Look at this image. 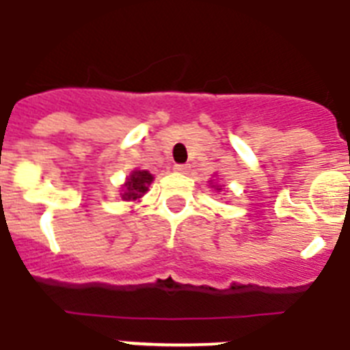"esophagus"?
<instances>
[{"label":"esophagus","instance_id":"1","mask_svg":"<svg viewBox=\"0 0 350 350\" xmlns=\"http://www.w3.org/2000/svg\"><path fill=\"white\" fill-rule=\"evenodd\" d=\"M174 170L176 172H180V174H187L190 170V165H187V163H176Z\"/></svg>","mask_w":350,"mask_h":350}]
</instances>
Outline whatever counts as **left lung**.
Masks as SVG:
<instances>
[{
  "label": "left lung",
  "instance_id": "left-lung-1",
  "mask_svg": "<svg viewBox=\"0 0 350 350\" xmlns=\"http://www.w3.org/2000/svg\"><path fill=\"white\" fill-rule=\"evenodd\" d=\"M212 187H215V190H221V187H217V185H212Z\"/></svg>",
  "mask_w": 350,
  "mask_h": 350
}]
</instances>
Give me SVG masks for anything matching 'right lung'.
<instances>
[{
    "label": "right lung",
    "mask_w": 350,
    "mask_h": 350,
    "mask_svg": "<svg viewBox=\"0 0 350 350\" xmlns=\"http://www.w3.org/2000/svg\"><path fill=\"white\" fill-rule=\"evenodd\" d=\"M152 174L149 170H133L127 178V181L122 187V200L136 201L149 190V185L152 183Z\"/></svg>",
    "instance_id": "add662e5"
}]
</instances>
